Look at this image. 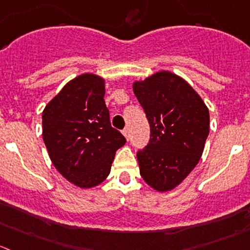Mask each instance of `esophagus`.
I'll use <instances>...</instances> for the list:
<instances>
[{
    "instance_id": "34e87169",
    "label": "esophagus",
    "mask_w": 250,
    "mask_h": 250,
    "mask_svg": "<svg viewBox=\"0 0 250 250\" xmlns=\"http://www.w3.org/2000/svg\"><path fill=\"white\" fill-rule=\"evenodd\" d=\"M123 135H124V136H125V139H126V141H129V139H130V131H129V129H124V130H123Z\"/></svg>"
}]
</instances>
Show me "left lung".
Masks as SVG:
<instances>
[{
    "mask_svg": "<svg viewBox=\"0 0 250 250\" xmlns=\"http://www.w3.org/2000/svg\"><path fill=\"white\" fill-rule=\"evenodd\" d=\"M132 89L151 126V139L137 152L140 174L159 192L177 188L200 161L210 132L201 97L180 76L158 71Z\"/></svg>",
    "mask_w": 250,
    "mask_h": 250,
    "instance_id": "left-lung-1",
    "label": "left lung"
}]
</instances>
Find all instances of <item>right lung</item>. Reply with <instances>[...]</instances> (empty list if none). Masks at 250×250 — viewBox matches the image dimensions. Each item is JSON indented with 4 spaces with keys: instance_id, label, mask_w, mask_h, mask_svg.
Segmentation results:
<instances>
[{
    "instance_id": "right-lung-1",
    "label": "right lung",
    "mask_w": 250,
    "mask_h": 250,
    "mask_svg": "<svg viewBox=\"0 0 250 250\" xmlns=\"http://www.w3.org/2000/svg\"><path fill=\"white\" fill-rule=\"evenodd\" d=\"M104 94L105 80L83 73L66 83L42 110V140L52 165L82 189L106 179L115 152L126 142L111 127Z\"/></svg>"
}]
</instances>
